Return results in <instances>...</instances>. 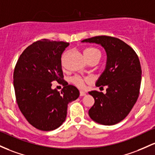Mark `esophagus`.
<instances>
[{
    "label": "esophagus",
    "instance_id": "1",
    "mask_svg": "<svg viewBox=\"0 0 155 155\" xmlns=\"http://www.w3.org/2000/svg\"><path fill=\"white\" fill-rule=\"evenodd\" d=\"M86 94V92H85V91H80V96H81V97L85 96Z\"/></svg>",
    "mask_w": 155,
    "mask_h": 155
}]
</instances>
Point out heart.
Instances as JSON below:
<instances>
[{
	"mask_svg": "<svg viewBox=\"0 0 155 155\" xmlns=\"http://www.w3.org/2000/svg\"><path fill=\"white\" fill-rule=\"evenodd\" d=\"M85 55V58H86V60L90 61L91 59L94 58H98L100 59L101 58V52L99 49H97L96 48H94V47H88L85 49L84 52H83ZM67 55V52L63 53L61 56V64L64 65V60H65L66 56ZM90 81V79L88 78H82L81 77H74L72 79V82L74 83L75 86H77L79 88H83L84 86L85 83H88Z\"/></svg>",
	"mask_w": 155,
	"mask_h": 155,
	"instance_id": "1",
	"label": "heart"
}]
</instances>
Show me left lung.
<instances>
[{
  "label": "left lung",
  "mask_w": 155,
  "mask_h": 155,
  "mask_svg": "<svg viewBox=\"0 0 155 155\" xmlns=\"http://www.w3.org/2000/svg\"><path fill=\"white\" fill-rule=\"evenodd\" d=\"M82 42L100 45L107 54L105 69L96 82L97 87L107 86L106 94L88 92L94 99L88 115L98 124H118L129 114L138 100L141 82L138 55L127 44L112 36H95Z\"/></svg>",
  "instance_id": "obj_1"
}]
</instances>
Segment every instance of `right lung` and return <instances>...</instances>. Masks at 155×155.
I'll use <instances>...</instances> for the list:
<instances>
[{"instance_id": "add662e5", "label": "right lung", "mask_w": 155, "mask_h": 155, "mask_svg": "<svg viewBox=\"0 0 155 155\" xmlns=\"http://www.w3.org/2000/svg\"><path fill=\"white\" fill-rule=\"evenodd\" d=\"M69 43L41 39L22 52L14 71V87L19 108L30 124L51 131L65 121L69 102L79 97V90L63 80L61 55ZM56 80L64 86L52 90Z\"/></svg>"}]
</instances>
